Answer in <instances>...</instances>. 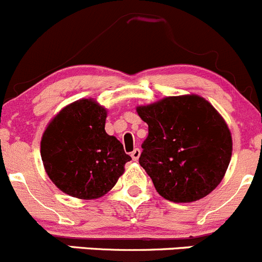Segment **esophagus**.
<instances>
[{"label":"esophagus","instance_id":"34e87169","mask_svg":"<svg viewBox=\"0 0 262 262\" xmlns=\"http://www.w3.org/2000/svg\"><path fill=\"white\" fill-rule=\"evenodd\" d=\"M140 154H141V151H140V149H137V147H136V149L132 150L131 158H132V159H134V160H137V159H139V158H140Z\"/></svg>","mask_w":262,"mask_h":262}]
</instances>
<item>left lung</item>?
<instances>
[{"label": "left lung", "instance_id": "obj_1", "mask_svg": "<svg viewBox=\"0 0 262 262\" xmlns=\"http://www.w3.org/2000/svg\"><path fill=\"white\" fill-rule=\"evenodd\" d=\"M136 111L149 126L139 163L160 196L192 203L222 182L232 157V136L208 100L195 94L167 97Z\"/></svg>", "mask_w": 262, "mask_h": 262}]
</instances>
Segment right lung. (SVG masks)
Segmentation results:
<instances>
[{
    "label": "right lung",
    "mask_w": 262,
    "mask_h": 262,
    "mask_svg": "<svg viewBox=\"0 0 262 262\" xmlns=\"http://www.w3.org/2000/svg\"><path fill=\"white\" fill-rule=\"evenodd\" d=\"M107 110L94 99L66 105L49 122L40 141L44 169L72 198L92 200L112 190L131 157L104 130Z\"/></svg>",
    "instance_id": "add662e5"
}]
</instances>
